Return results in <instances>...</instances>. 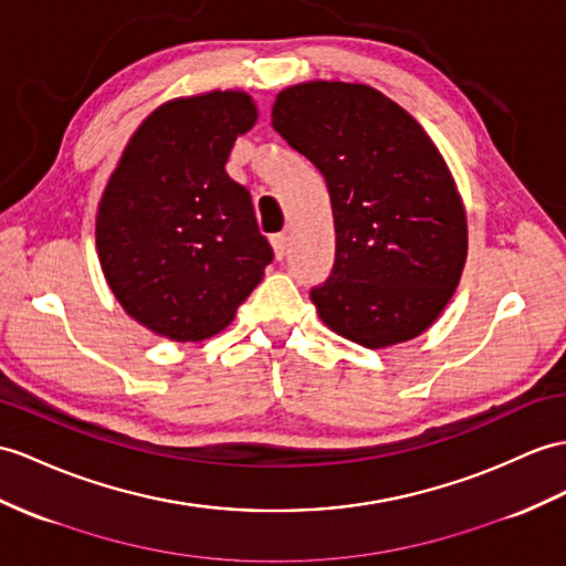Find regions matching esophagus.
<instances>
[{
    "instance_id": "1",
    "label": "esophagus",
    "mask_w": 566,
    "mask_h": 566,
    "mask_svg": "<svg viewBox=\"0 0 566 566\" xmlns=\"http://www.w3.org/2000/svg\"><path fill=\"white\" fill-rule=\"evenodd\" d=\"M271 247H273L275 259H283L285 250H287V235H285V232H279V235H273L271 238Z\"/></svg>"
}]
</instances>
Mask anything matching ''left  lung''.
<instances>
[{
    "instance_id": "1",
    "label": "left lung",
    "mask_w": 566,
    "mask_h": 566,
    "mask_svg": "<svg viewBox=\"0 0 566 566\" xmlns=\"http://www.w3.org/2000/svg\"><path fill=\"white\" fill-rule=\"evenodd\" d=\"M273 129L326 179L336 230L319 319L371 350L430 328L468 256L463 199L418 119L367 84L305 81L275 95Z\"/></svg>"
}]
</instances>
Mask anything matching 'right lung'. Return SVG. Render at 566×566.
Wrapping results in <instances>:
<instances>
[{
  "mask_svg": "<svg viewBox=\"0 0 566 566\" xmlns=\"http://www.w3.org/2000/svg\"><path fill=\"white\" fill-rule=\"evenodd\" d=\"M259 113L250 93L209 91L156 107L124 146L95 216V250L122 310L156 336L220 334L273 252L252 197L226 172Z\"/></svg>",
  "mask_w": 566,
  "mask_h": 566,
  "instance_id": "right-lung-1",
  "label": "right lung"
}]
</instances>
